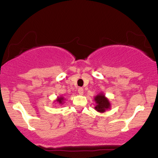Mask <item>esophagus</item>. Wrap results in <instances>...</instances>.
Returning <instances> with one entry per match:
<instances>
[{"label": "esophagus", "instance_id": "esophagus-1", "mask_svg": "<svg viewBox=\"0 0 158 158\" xmlns=\"http://www.w3.org/2000/svg\"><path fill=\"white\" fill-rule=\"evenodd\" d=\"M83 92H84V90H83L82 88H78V93L80 94V95H82Z\"/></svg>", "mask_w": 158, "mask_h": 158}]
</instances>
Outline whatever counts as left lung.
Wrapping results in <instances>:
<instances>
[{
    "label": "left lung",
    "instance_id": "left-lung-1",
    "mask_svg": "<svg viewBox=\"0 0 158 158\" xmlns=\"http://www.w3.org/2000/svg\"><path fill=\"white\" fill-rule=\"evenodd\" d=\"M96 103H97V106L95 107V109L97 110V111L102 112L106 111V110L110 108V103L108 102V99L105 97V96L103 94H99L94 99Z\"/></svg>",
    "mask_w": 158,
    "mask_h": 158
}]
</instances>
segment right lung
Here are the masks:
<instances>
[{
  "label": "right lung",
  "instance_id": "right-lung-1",
  "mask_svg": "<svg viewBox=\"0 0 158 158\" xmlns=\"http://www.w3.org/2000/svg\"><path fill=\"white\" fill-rule=\"evenodd\" d=\"M63 100H64V98L63 97H59V99H57V102H59V103H60V104H61L63 102Z\"/></svg>",
  "mask_w": 158,
  "mask_h": 158
}]
</instances>
